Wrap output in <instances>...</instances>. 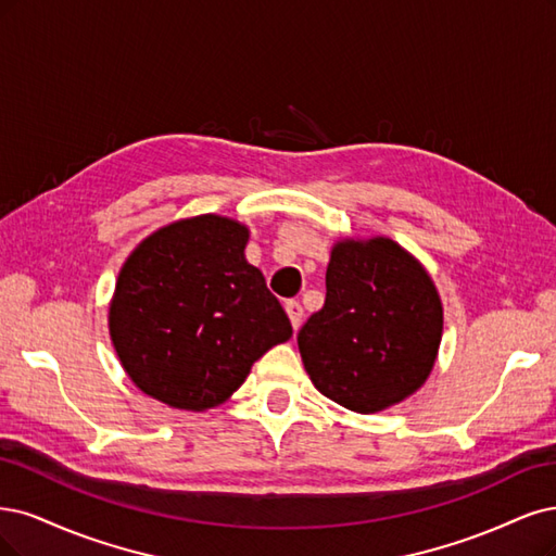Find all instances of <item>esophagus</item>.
<instances>
[{
	"instance_id": "esophagus-1",
	"label": "esophagus",
	"mask_w": 556,
	"mask_h": 556,
	"mask_svg": "<svg viewBox=\"0 0 556 556\" xmlns=\"http://www.w3.org/2000/svg\"><path fill=\"white\" fill-rule=\"evenodd\" d=\"M285 313H287V317H290L292 327H294V329H299V327H301V321H303V305H301L299 301H294V299L285 301Z\"/></svg>"
}]
</instances>
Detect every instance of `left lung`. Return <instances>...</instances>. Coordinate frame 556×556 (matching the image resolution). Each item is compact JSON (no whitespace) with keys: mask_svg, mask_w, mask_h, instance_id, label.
<instances>
[{"mask_svg":"<svg viewBox=\"0 0 556 556\" xmlns=\"http://www.w3.org/2000/svg\"><path fill=\"white\" fill-rule=\"evenodd\" d=\"M442 329V299L414 255L387 237L342 239L327 266V301L296 340L321 395L375 414L426 384Z\"/></svg>","mask_w":556,"mask_h":556,"instance_id":"left-lung-1","label":"left lung"}]
</instances>
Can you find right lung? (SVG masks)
<instances>
[{"instance_id":"add662e5","label":"right lung","mask_w":556,"mask_h":556,"mask_svg":"<svg viewBox=\"0 0 556 556\" xmlns=\"http://www.w3.org/2000/svg\"><path fill=\"white\" fill-rule=\"evenodd\" d=\"M245 243V225L204 214L156 229L128 255L110 338L142 393L186 412L218 407L260 356L292 338Z\"/></svg>"}]
</instances>
